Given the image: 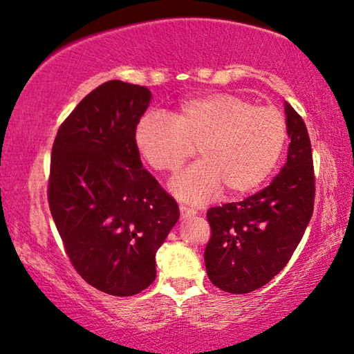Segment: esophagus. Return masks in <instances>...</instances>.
I'll return each instance as SVG.
<instances>
[{
  "label": "esophagus",
  "instance_id": "esophagus-1",
  "mask_svg": "<svg viewBox=\"0 0 354 354\" xmlns=\"http://www.w3.org/2000/svg\"><path fill=\"white\" fill-rule=\"evenodd\" d=\"M179 211H181V218H189V216L197 214V209L186 207V205H181V207H179Z\"/></svg>",
  "mask_w": 354,
  "mask_h": 354
}]
</instances>
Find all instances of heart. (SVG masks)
<instances>
[{
	"label": "heart",
	"instance_id": "b5f03b06",
	"mask_svg": "<svg viewBox=\"0 0 354 354\" xmlns=\"http://www.w3.org/2000/svg\"><path fill=\"white\" fill-rule=\"evenodd\" d=\"M288 141L283 114L235 93L187 98L167 118L147 114L135 127L140 156L157 171L175 173L197 147L202 160L176 176L171 191L205 203L224 187L232 197L256 191L270 176Z\"/></svg>",
	"mask_w": 354,
	"mask_h": 354
}]
</instances>
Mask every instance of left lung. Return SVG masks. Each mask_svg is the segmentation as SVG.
Returning a JSON list of instances; mask_svg holds the SVG:
<instances>
[{
    "mask_svg": "<svg viewBox=\"0 0 354 354\" xmlns=\"http://www.w3.org/2000/svg\"><path fill=\"white\" fill-rule=\"evenodd\" d=\"M288 160L270 186L241 202L209 208L211 239L205 248L209 281L230 294H248L278 275L312 219L315 173L304 119L284 104Z\"/></svg>",
    "mask_w": 354,
    "mask_h": 354,
    "instance_id": "obj_1",
    "label": "left lung"
}]
</instances>
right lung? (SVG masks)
Wrapping results in <instances>:
<instances>
[{
	"label": "right lung",
	"mask_w": 354,
	"mask_h": 354,
	"mask_svg": "<svg viewBox=\"0 0 354 354\" xmlns=\"http://www.w3.org/2000/svg\"><path fill=\"white\" fill-rule=\"evenodd\" d=\"M149 88L108 81L65 119L52 146L49 208L73 267L91 286L127 297L156 279V252L179 218L145 170L135 127Z\"/></svg>",
	"instance_id": "1"
}]
</instances>
